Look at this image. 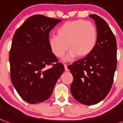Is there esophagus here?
<instances>
[{
    "instance_id": "esophagus-1",
    "label": "esophagus",
    "mask_w": 123,
    "mask_h": 123,
    "mask_svg": "<svg viewBox=\"0 0 123 123\" xmlns=\"http://www.w3.org/2000/svg\"><path fill=\"white\" fill-rule=\"evenodd\" d=\"M64 70H65V71H68V68H67V64H64Z\"/></svg>"
}]
</instances>
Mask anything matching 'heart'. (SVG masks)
<instances>
[{"label": "heart", "mask_w": 123, "mask_h": 123, "mask_svg": "<svg viewBox=\"0 0 123 123\" xmlns=\"http://www.w3.org/2000/svg\"><path fill=\"white\" fill-rule=\"evenodd\" d=\"M97 41V30L91 22L85 20H74L62 24L57 29V36L49 38L51 51L58 58L63 57L70 50L65 60H70L76 55L85 56L91 53Z\"/></svg>", "instance_id": "heart-1"}]
</instances>
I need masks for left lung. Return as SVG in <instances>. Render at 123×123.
Listing matches in <instances>:
<instances>
[{"label": "left lung", "mask_w": 123, "mask_h": 123, "mask_svg": "<svg viewBox=\"0 0 123 123\" xmlns=\"http://www.w3.org/2000/svg\"><path fill=\"white\" fill-rule=\"evenodd\" d=\"M94 20L97 30V41L93 50L83 59L68 66L73 76L71 94L86 105L98 103L109 94L117 68L116 38L105 20L97 14Z\"/></svg>", "instance_id": "1"}]
</instances>
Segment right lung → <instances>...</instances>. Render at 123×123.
I'll return each mask as SVG.
<instances>
[{
    "label": "right lung",
    "mask_w": 123,
    "mask_h": 123,
    "mask_svg": "<svg viewBox=\"0 0 123 123\" xmlns=\"http://www.w3.org/2000/svg\"><path fill=\"white\" fill-rule=\"evenodd\" d=\"M61 20L35 14L13 36L9 56L11 79L20 97L30 104L47 100L64 70L49 44L50 31ZM49 65L52 67L47 69Z\"/></svg>",
    "instance_id": "right-lung-1"
}]
</instances>
